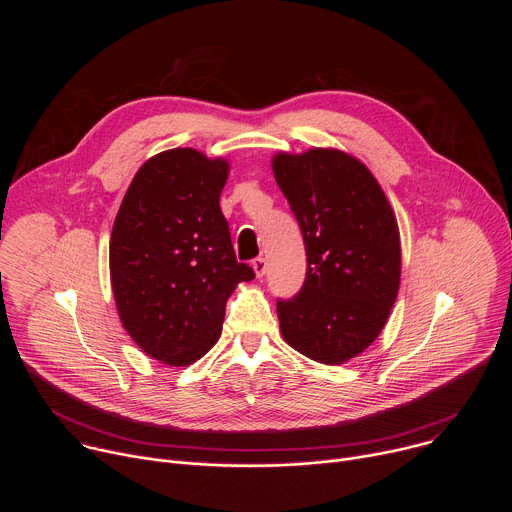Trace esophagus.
Segmentation results:
<instances>
[{"mask_svg":"<svg viewBox=\"0 0 512 512\" xmlns=\"http://www.w3.org/2000/svg\"><path fill=\"white\" fill-rule=\"evenodd\" d=\"M251 267H253V271H255V275H257V277H263V275H265V271H267V263H265V259H263V257L253 259V261H251Z\"/></svg>","mask_w":512,"mask_h":512,"instance_id":"esophagus-1","label":"esophagus"}]
</instances>
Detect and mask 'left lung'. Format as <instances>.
I'll return each instance as SVG.
<instances>
[{"instance_id": "left-lung-1", "label": "left lung", "mask_w": 512, "mask_h": 512, "mask_svg": "<svg viewBox=\"0 0 512 512\" xmlns=\"http://www.w3.org/2000/svg\"><path fill=\"white\" fill-rule=\"evenodd\" d=\"M304 235L300 294L277 302L283 340L322 364L367 350L387 324L401 281L397 216L373 172L336 148L271 158Z\"/></svg>"}]
</instances>
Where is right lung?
Segmentation results:
<instances>
[{
    "instance_id": "1",
    "label": "right lung",
    "mask_w": 512,
    "mask_h": 512,
    "mask_svg": "<svg viewBox=\"0 0 512 512\" xmlns=\"http://www.w3.org/2000/svg\"><path fill=\"white\" fill-rule=\"evenodd\" d=\"M231 164L194 148L152 156L133 176L109 241L111 287L133 342L188 367L221 336L227 300L255 277L237 263L221 192Z\"/></svg>"
}]
</instances>
